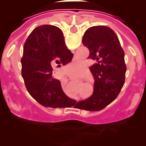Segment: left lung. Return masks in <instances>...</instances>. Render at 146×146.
Masks as SVG:
<instances>
[{
  "label": "left lung",
  "mask_w": 146,
  "mask_h": 146,
  "mask_svg": "<svg viewBox=\"0 0 146 146\" xmlns=\"http://www.w3.org/2000/svg\"><path fill=\"white\" fill-rule=\"evenodd\" d=\"M82 42L89 49L88 58L94 61L89 67L95 79L94 92L90 98L76 102L73 106L99 111L116 99L123 86L127 70L124 51L114 31L105 26L90 27Z\"/></svg>",
  "instance_id": "left-lung-1"
}]
</instances>
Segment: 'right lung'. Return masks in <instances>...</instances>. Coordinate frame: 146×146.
<instances>
[{
  "instance_id": "1",
  "label": "right lung",
  "mask_w": 146,
  "mask_h": 146,
  "mask_svg": "<svg viewBox=\"0 0 146 146\" xmlns=\"http://www.w3.org/2000/svg\"><path fill=\"white\" fill-rule=\"evenodd\" d=\"M73 56L58 27L43 25L30 33L21 59L22 76L28 92L38 103L51 108L71 107L76 103L64 93L60 81L52 78L54 67L69 63Z\"/></svg>"
}]
</instances>
